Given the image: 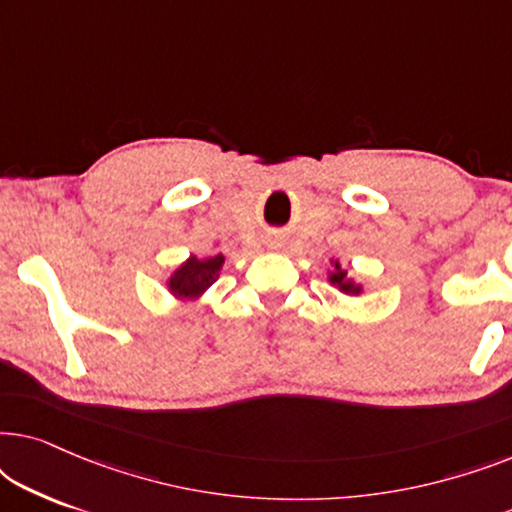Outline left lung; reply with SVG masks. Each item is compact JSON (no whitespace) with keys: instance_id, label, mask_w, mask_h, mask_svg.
Here are the masks:
<instances>
[{"instance_id":"left-lung-1","label":"left lung","mask_w":512,"mask_h":512,"mask_svg":"<svg viewBox=\"0 0 512 512\" xmlns=\"http://www.w3.org/2000/svg\"><path fill=\"white\" fill-rule=\"evenodd\" d=\"M328 279H331V284L338 286L342 293H347V296H359L361 293V286L354 284L352 279L347 277V270H342L338 261H333V272L328 275Z\"/></svg>"}]
</instances>
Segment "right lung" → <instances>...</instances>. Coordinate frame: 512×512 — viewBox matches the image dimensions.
Returning <instances> with one entry per match:
<instances>
[{"instance_id": "obj_1", "label": "right lung", "mask_w": 512, "mask_h": 512, "mask_svg": "<svg viewBox=\"0 0 512 512\" xmlns=\"http://www.w3.org/2000/svg\"><path fill=\"white\" fill-rule=\"evenodd\" d=\"M223 261H226L223 254L212 258L191 256L172 272V277L167 279V289L179 300H198L219 279Z\"/></svg>"}]
</instances>
